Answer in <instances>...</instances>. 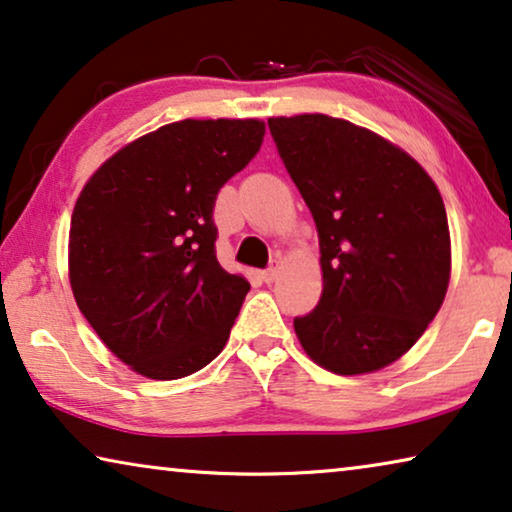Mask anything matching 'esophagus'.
I'll return each instance as SVG.
<instances>
[{
  "label": "esophagus",
  "instance_id": "esophagus-1",
  "mask_svg": "<svg viewBox=\"0 0 512 512\" xmlns=\"http://www.w3.org/2000/svg\"><path fill=\"white\" fill-rule=\"evenodd\" d=\"M278 273H280V264L276 262V264L269 266V269H266V271L262 273V280H264V282H273V280L278 278Z\"/></svg>",
  "mask_w": 512,
  "mask_h": 512
}]
</instances>
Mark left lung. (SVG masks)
Masks as SVG:
<instances>
[{
  "instance_id": "obj_1",
  "label": "left lung",
  "mask_w": 512,
  "mask_h": 512,
  "mask_svg": "<svg viewBox=\"0 0 512 512\" xmlns=\"http://www.w3.org/2000/svg\"><path fill=\"white\" fill-rule=\"evenodd\" d=\"M269 128L322 253V296L294 319L296 338L335 375L386 368L446 299L451 232L437 183L398 144L347 119L294 114Z\"/></svg>"
}]
</instances>
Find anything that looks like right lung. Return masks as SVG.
I'll use <instances>...</instances> for the list:
<instances>
[{"label": "right lung", "mask_w": 512, "mask_h": 512, "mask_svg": "<svg viewBox=\"0 0 512 512\" xmlns=\"http://www.w3.org/2000/svg\"><path fill=\"white\" fill-rule=\"evenodd\" d=\"M259 119H181L91 174L68 232L75 303L137 375H193L227 345L250 282L216 259L218 190L264 142Z\"/></svg>", "instance_id": "add662e5"}]
</instances>
